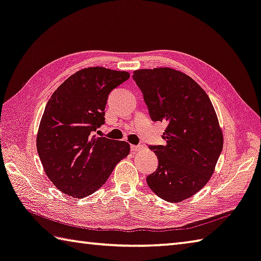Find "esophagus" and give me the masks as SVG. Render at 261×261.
<instances>
[{
  "label": "esophagus",
  "mask_w": 261,
  "mask_h": 261,
  "mask_svg": "<svg viewBox=\"0 0 261 261\" xmlns=\"http://www.w3.org/2000/svg\"><path fill=\"white\" fill-rule=\"evenodd\" d=\"M144 148H145V147L143 145H131V150L134 151V153H136V151L143 150Z\"/></svg>",
  "instance_id": "1"
}]
</instances>
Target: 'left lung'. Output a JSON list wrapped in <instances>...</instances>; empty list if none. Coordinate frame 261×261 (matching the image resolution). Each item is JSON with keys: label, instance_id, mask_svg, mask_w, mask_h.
I'll use <instances>...</instances> for the list:
<instances>
[{"label": "left lung", "instance_id": "obj_1", "mask_svg": "<svg viewBox=\"0 0 261 261\" xmlns=\"http://www.w3.org/2000/svg\"><path fill=\"white\" fill-rule=\"evenodd\" d=\"M150 118L165 122L167 145H150L159 159L147 185L164 201L193 196L209 181L222 150V132L210 98L192 77L172 68L135 70Z\"/></svg>", "mask_w": 261, "mask_h": 261}]
</instances>
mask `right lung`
<instances>
[{
  "mask_svg": "<svg viewBox=\"0 0 261 261\" xmlns=\"http://www.w3.org/2000/svg\"><path fill=\"white\" fill-rule=\"evenodd\" d=\"M129 77L127 72L84 68L60 84L46 102L36 137L37 153L46 176L66 195H91L129 155L126 141L94 135L105 124L108 94Z\"/></svg>",
  "mask_w": 261,
  "mask_h": 261,
  "instance_id": "1",
  "label": "right lung"
}]
</instances>
